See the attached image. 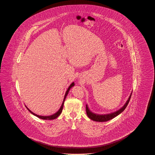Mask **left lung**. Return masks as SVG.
<instances>
[{
	"label": "left lung",
	"mask_w": 155,
	"mask_h": 155,
	"mask_svg": "<svg viewBox=\"0 0 155 155\" xmlns=\"http://www.w3.org/2000/svg\"><path fill=\"white\" fill-rule=\"evenodd\" d=\"M131 95L132 93H131L130 95L129 96L128 100L127 101L126 103L124 104V106L120 108L119 110L113 112V113H110L109 114H97L96 113H92L91 111L89 110L88 106L87 104H86V111H87V114L89 118L91 120H92L93 121H98V122H104V121H107L109 120H110L112 118H114L115 117L117 116L118 114H120L121 113H122L123 111L125 110L127 106L128 105V104L130 102V98L131 97Z\"/></svg>",
	"instance_id": "obj_1"
}]
</instances>
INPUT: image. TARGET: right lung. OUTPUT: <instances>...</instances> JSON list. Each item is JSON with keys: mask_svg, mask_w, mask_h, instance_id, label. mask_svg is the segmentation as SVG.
I'll return each mask as SVG.
<instances>
[{"mask_svg": "<svg viewBox=\"0 0 155 155\" xmlns=\"http://www.w3.org/2000/svg\"><path fill=\"white\" fill-rule=\"evenodd\" d=\"M74 85H75V84H74V82H72V83L71 84V85L69 86V87L68 88L66 92L65 95H64V99H63V103H62V104H61L60 108L59 109V110L56 113H55L54 114H52V115H51V116H39V115H37L36 114H35L34 113H33L32 111H31L30 110V109L27 107V109H28L30 113H31V114H32L33 115L37 116V117H38V118H41V119H43V120H54V119H55V118H58L59 116L60 115V114L61 113V112H62V110H63V105H64V103L65 99H66V98L67 95H68V92H69L70 88H71L73 87H74Z\"/></svg>", "mask_w": 155, "mask_h": 155, "instance_id": "obj_1", "label": "right lung"}]
</instances>
